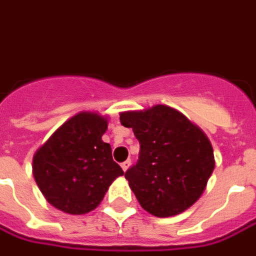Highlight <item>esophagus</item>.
<instances>
[{"label":"esophagus","instance_id":"1","mask_svg":"<svg viewBox=\"0 0 256 256\" xmlns=\"http://www.w3.org/2000/svg\"><path fill=\"white\" fill-rule=\"evenodd\" d=\"M121 167H122V170H124V172H126V170L131 167V160H125L124 163H121Z\"/></svg>","mask_w":256,"mask_h":256}]
</instances>
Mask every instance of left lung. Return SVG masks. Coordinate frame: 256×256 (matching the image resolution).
Wrapping results in <instances>:
<instances>
[{
	"mask_svg": "<svg viewBox=\"0 0 256 256\" xmlns=\"http://www.w3.org/2000/svg\"><path fill=\"white\" fill-rule=\"evenodd\" d=\"M139 140V158L125 172L140 206L153 216L186 210L204 194L214 168L213 148L184 114L158 104L120 114Z\"/></svg>",
	"mask_w": 256,
	"mask_h": 256,
	"instance_id": "left-lung-1",
	"label": "left lung"
}]
</instances>
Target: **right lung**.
<instances>
[{
  "mask_svg": "<svg viewBox=\"0 0 256 256\" xmlns=\"http://www.w3.org/2000/svg\"><path fill=\"white\" fill-rule=\"evenodd\" d=\"M107 120L84 111L70 118L33 156V176L47 202L70 214L90 212L124 172L102 140Z\"/></svg>",
  "mask_w": 256,
  "mask_h": 256,
  "instance_id": "1",
  "label": "right lung"
}]
</instances>
